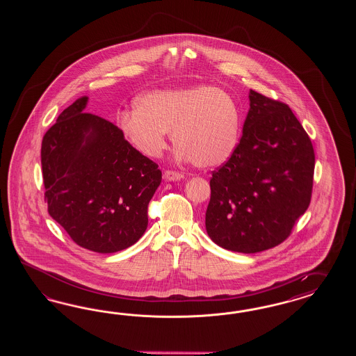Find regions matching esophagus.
Listing matches in <instances>:
<instances>
[{
  "label": "esophagus",
  "instance_id": "34e87169",
  "mask_svg": "<svg viewBox=\"0 0 356 356\" xmlns=\"http://www.w3.org/2000/svg\"><path fill=\"white\" fill-rule=\"evenodd\" d=\"M184 176L181 173L175 172V171H165L164 172V179L167 180V181H179V180H181Z\"/></svg>",
  "mask_w": 356,
  "mask_h": 356
}]
</instances>
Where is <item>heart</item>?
<instances>
[{
    "label": "heart",
    "mask_w": 356,
    "mask_h": 356,
    "mask_svg": "<svg viewBox=\"0 0 356 356\" xmlns=\"http://www.w3.org/2000/svg\"><path fill=\"white\" fill-rule=\"evenodd\" d=\"M125 140L147 158H158L171 131L179 161L198 168L228 162L240 138V111L235 100L216 87L162 88L138 97L136 111L119 116Z\"/></svg>",
    "instance_id": "obj_1"
}]
</instances>
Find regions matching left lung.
Returning <instances> with one entry per match:
<instances>
[{
    "instance_id": "1",
    "label": "left lung",
    "mask_w": 356,
    "mask_h": 356,
    "mask_svg": "<svg viewBox=\"0 0 356 356\" xmlns=\"http://www.w3.org/2000/svg\"><path fill=\"white\" fill-rule=\"evenodd\" d=\"M313 171L312 142L290 107L250 90L240 143L210 180L207 235L240 253L278 245L309 206Z\"/></svg>"
}]
</instances>
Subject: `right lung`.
I'll use <instances>...</instances> for the list:
<instances>
[{"label": "right lung", "mask_w": 356, "mask_h": 356, "mask_svg": "<svg viewBox=\"0 0 356 356\" xmlns=\"http://www.w3.org/2000/svg\"><path fill=\"white\" fill-rule=\"evenodd\" d=\"M87 102L76 99L44 136L45 201L49 216L79 247L115 253L145 234L162 172L115 124L83 113Z\"/></svg>", "instance_id": "right-lung-1"}]
</instances>
